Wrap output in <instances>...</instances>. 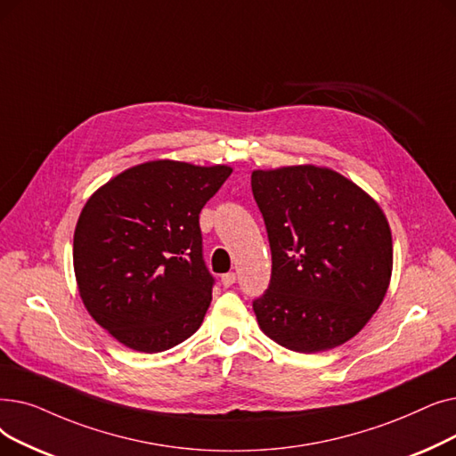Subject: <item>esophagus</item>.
Returning <instances> with one entry per match:
<instances>
[{"instance_id":"obj_1","label":"esophagus","mask_w":456,"mask_h":456,"mask_svg":"<svg viewBox=\"0 0 456 456\" xmlns=\"http://www.w3.org/2000/svg\"><path fill=\"white\" fill-rule=\"evenodd\" d=\"M235 280H237L235 273H226V274H223V276H221V281H223V286H224V288L233 286V284H235Z\"/></svg>"}]
</instances>
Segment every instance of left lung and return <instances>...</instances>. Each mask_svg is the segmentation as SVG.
Here are the masks:
<instances>
[{"label":"left lung","instance_id":"obj_1","mask_svg":"<svg viewBox=\"0 0 456 456\" xmlns=\"http://www.w3.org/2000/svg\"><path fill=\"white\" fill-rule=\"evenodd\" d=\"M252 194L273 257L269 288L252 302L259 329L297 353L354 338L392 278V232L380 206L315 165L254 170Z\"/></svg>","mask_w":456,"mask_h":456}]
</instances>
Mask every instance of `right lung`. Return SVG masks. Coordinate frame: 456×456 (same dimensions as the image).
Here are the masks:
<instances>
[{"label": "right lung", "mask_w": 456, "mask_h": 456, "mask_svg": "<svg viewBox=\"0 0 456 456\" xmlns=\"http://www.w3.org/2000/svg\"><path fill=\"white\" fill-rule=\"evenodd\" d=\"M232 175L226 165L148 161L86 200L74 232V271L93 319L126 346L161 353L200 329L215 278L199 215Z\"/></svg>", "instance_id": "right-lung-1"}]
</instances>
